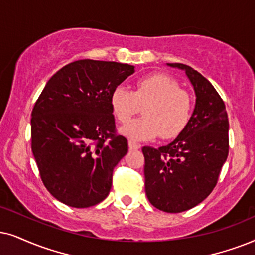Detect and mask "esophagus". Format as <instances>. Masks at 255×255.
<instances>
[{"label": "esophagus", "instance_id": "1", "mask_svg": "<svg viewBox=\"0 0 255 255\" xmlns=\"http://www.w3.org/2000/svg\"><path fill=\"white\" fill-rule=\"evenodd\" d=\"M128 146H129V149L131 150H136V149H140L141 146L136 142H134L133 140H129L128 141Z\"/></svg>", "mask_w": 255, "mask_h": 255}]
</instances>
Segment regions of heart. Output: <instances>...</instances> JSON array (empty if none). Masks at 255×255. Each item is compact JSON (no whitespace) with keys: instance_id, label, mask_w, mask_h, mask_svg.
I'll use <instances>...</instances> for the list:
<instances>
[{"instance_id":"obj_1","label":"heart","mask_w":255,"mask_h":255,"mask_svg":"<svg viewBox=\"0 0 255 255\" xmlns=\"http://www.w3.org/2000/svg\"><path fill=\"white\" fill-rule=\"evenodd\" d=\"M143 118L121 128V134L133 141L176 137L191 120L193 102L186 90L165 74H150L135 82L134 90L117 87L112 92L111 107L121 124H127L144 106Z\"/></svg>"}]
</instances>
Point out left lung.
<instances>
[{
	"label": "left lung",
	"instance_id": "1",
	"mask_svg": "<svg viewBox=\"0 0 255 255\" xmlns=\"http://www.w3.org/2000/svg\"><path fill=\"white\" fill-rule=\"evenodd\" d=\"M186 73L195 93L187 127L160 148L144 146V189L154 207L180 213L211 194L228 155V118L225 104L206 77L182 63H167Z\"/></svg>",
	"mask_w": 255,
	"mask_h": 255
}]
</instances>
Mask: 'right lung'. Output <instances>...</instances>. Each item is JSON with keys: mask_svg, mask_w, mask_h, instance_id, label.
Instances as JSON below:
<instances>
[{"mask_svg": "<svg viewBox=\"0 0 255 255\" xmlns=\"http://www.w3.org/2000/svg\"><path fill=\"white\" fill-rule=\"evenodd\" d=\"M135 67L79 60L56 72L31 112V150L54 198L86 208L107 198L113 169L128 151L115 134L112 92Z\"/></svg>", "mask_w": 255, "mask_h": 255, "instance_id": "1", "label": "right lung"}]
</instances>
